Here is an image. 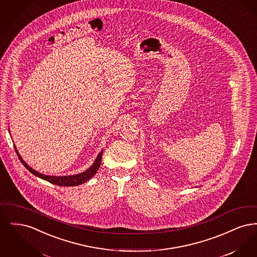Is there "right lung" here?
<instances>
[{
  "label": "right lung",
  "mask_w": 257,
  "mask_h": 257,
  "mask_svg": "<svg viewBox=\"0 0 257 257\" xmlns=\"http://www.w3.org/2000/svg\"><path fill=\"white\" fill-rule=\"evenodd\" d=\"M15 151L19 157V159L21 161V163L24 165L25 168L29 171H31L33 174H35L37 177L46 180L50 183L55 184V185H59V186H78L81 184H84L86 182L87 180H89L96 172H97L98 169L100 168L101 165V159H102V154H103V150L99 153L97 155V158L94 161L93 165L87 169L86 171L79 173V174H74V175H68V176H51V175H45L42 173H39L38 171H36L33 170L31 167H29V165L25 162L24 160L22 159V157L20 156V154L18 153L16 147L14 146Z\"/></svg>",
  "instance_id": "obj_1"
}]
</instances>
